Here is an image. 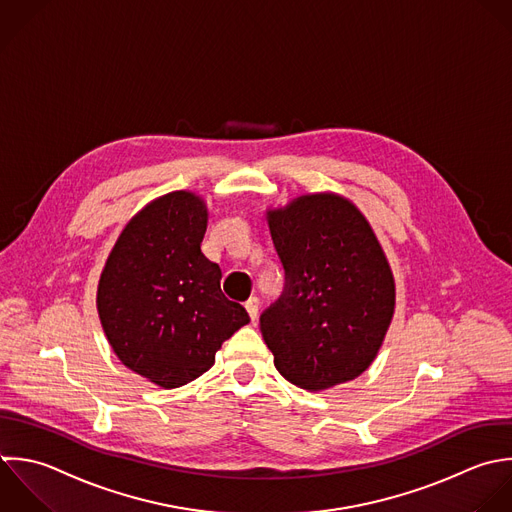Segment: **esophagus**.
<instances>
[{"label": "esophagus", "instance_id": "1", "mask_svg": "<svg viewBox=\"0 0 512 512\" xmlns=\"http://www.w3.org/2000/svg\"><path fill=\"white\" fill-rule=\"evenodd\" d=\"M245 309H247L251 321H255L257 315H259V299H257V297H249V299L245 301Z\"/></svg>", "mask_w": 512, "mask_h": 512}]
</instances>
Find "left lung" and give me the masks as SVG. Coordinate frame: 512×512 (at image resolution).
Wrapping results in <instances>:
<instances>
[{"label": "left lung", "instance_id": "8db88e82", "mask_svg": "<svg viewBox=\"0 0 512 512\" xmlns=\"http://www.w3.org/2000/svg\"><path fill=\"white\" fill-rule=\"evenodd\" d=\"M285 291L261 315L277 371L305 391L363 375L395 315L389 259L359 207L333 191L267 209Z\"/></svg>", "mask_w": 512, "mask_h": 512}]
</instances>
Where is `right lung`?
<instances>
[{"label":"right lung","instance_id":"add662e5","mask_svg":"<svg viewBox=\"0 0 512 512\" xmlns=\"http://www.w3.org/2000/svg\"><path fill=\"white\" fill-rule=\"evenodd\" d=\"M209 211L193 191L149 201L119 233L99 277L97 313L117 359L161 389L201 377L249 323L221 293V269L201 251Z\"/></svg>","mask_w":512,"mask_h":512}]
</instances>
